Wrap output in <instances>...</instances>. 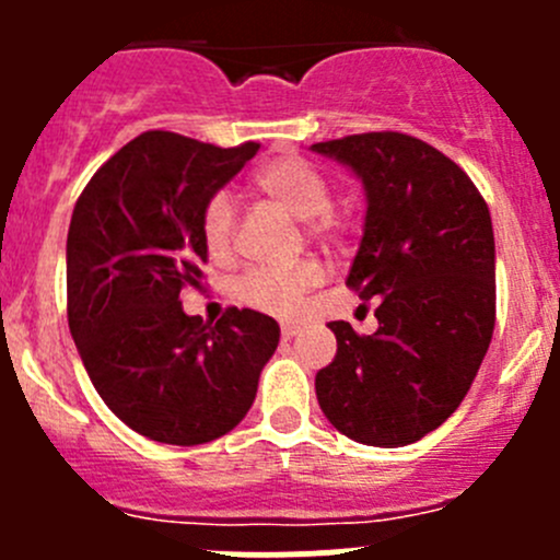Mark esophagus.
Returning a JSON list of instances; mask_svg holds the SVG:
<instances>
[{
    "instance_id": "obj_1",
    "label": "esophagus",
    "mask_w": 560,
    "mask_h": 560,
    "mask_svg": "<svg viewBox=\"0 0 560 560\" xmlns=\"http://www.w3.org/2000/svg\"><path fill=\"white\" fill-rule=\"evenodd\" d=\"M295 336H298L295 325H281V338H284V341H290V338H295Z\"/></svg>"
}]
</instances>
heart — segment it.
I'll return each mask as SVG.
<instances>
[{"label": "heart", "mask_w": 560, "mask_h": 560, "mask_svg": "<svg viewBox=\"0 0 560 560\" xmlns=\"http://www.w3.org/2000/svg\"><path fill=\"white\" fill-rule=\"evenodd\" d=\"M252 186L292 219L306 222L308 233L316 238L336 235L338 222L330 213V184L312 162L301 156H276L252 175ZM200 235L211 257H230L235 235V208L228 191L208 197L200 217ZM319 279L322 268L314 259H306L295 268H254L241 276L235 284V298L257 312L287 316L301 306L303 295L314 284H319Z\"/></svg>", "instance_id": "b5f03b06"}]
</instances>
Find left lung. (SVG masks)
Returning <instances> with one entry per match:
<instances>
[{"label":"left lung","instance_id":"8db88e82","mask_svg":"<svg viewBox=\"0 0 560 560\" xmlns=\"http://www.w3.org/2000/svg\"><path fill=\"white\" fill-rule=\"evenodd\" d=\"M365 189V222L347 287L380 298L374 336L330 322L336 358L316 400L336 431L404 447L460 406L495 325V241L488 202L433 145L400 132L314 143Z\"/></svg>","mask_w":560,"mask_h":560}]
</instances>
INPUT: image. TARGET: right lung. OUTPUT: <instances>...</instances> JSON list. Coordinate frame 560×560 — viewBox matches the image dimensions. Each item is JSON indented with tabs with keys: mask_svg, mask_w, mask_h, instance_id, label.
Here are the masks:
<instances>
[{
	"mask_svg": "<svg viewBox=\"0 0 560 560\" xmlns=\"http://www.w3.org/2000/svg\"><path fill=\"white\" fill-rule=\"evenodd\" d=\"M257 151L143 132L92 175L72 211L67 319L78 354L107 409L154 442L195 447L233 431L279 347L273 316L228 308L208 325L178 298L208 259V197Z\"/></svg>",
	"mask_w": 560,
	"mask_h": 560,
	"instance_id": "obj_1",
	"label": "right lung"
}]
</instances>
